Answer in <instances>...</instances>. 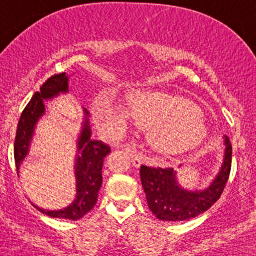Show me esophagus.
I'll list each match as a JSON object with an SVG mask.
<instances>
[{"label":"esophagus","mask_w":256,"mask_h":256,"mask_svg":"<svg viewBox=\"0 0 256 256\" xmlns=\"http://www.w3.org/2000/svg\"><path fill=\"white\" fill-rule=\"evenodd\" d=\"M126 152H128V154L130 155L132 165H134V167H140V164H142V160H143L142 154H140V152L134 150V149H126Z\"/></svg>","instance_id":"34e87169"}]
</instances>
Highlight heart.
<instances>
[{
	"instance_id": "b5f03b06",
	"label": "heart",
	"mask_w": 256,
	"mask_h": 256,
	"mask_svg": "<svg viewBox=\"0 0 256 256\" xmlns=\"http://www.w3.org/2000/svg\"><path fill=\"white\" fill-rule=\"evenodd\" d=\"M98 124L110 136H119L131 116L149 128L148 140L161 154H177L198 144L206 136V122L192 102L161 90H137L128 98V110L107 95L94 104Z\"/></svg>"
}]
</instances>
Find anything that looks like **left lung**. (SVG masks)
Wrapping results in <instances>:
<instances>
[{"label":"left lung","instance_id":"1","mask_svg":"<svg viewBox=\"0 0 256 256\" xmlns=\"http://www.w3.org/2000/svg\"><path fill=\"white\" fill-rule=\"evenodd\" d=\"M224 155L216 177L204 189H186L182 186L173 168H155L140 166V180L149 210L158 220L182 222L198 216L212 207L220 198L231 170L232 146L224 136ZM182 167V165H179Z\"/></svg>","mask_w":256,"mask_h":256}]
</instances>
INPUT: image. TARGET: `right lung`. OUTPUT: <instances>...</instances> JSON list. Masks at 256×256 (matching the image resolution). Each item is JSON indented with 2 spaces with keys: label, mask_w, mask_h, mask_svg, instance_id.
I'll list each match as a JSON object with an SVG mask.
<instances>
[{
  "label": "right lung",
  "mask_w": 256,
  "mask_h": 256,
  "mask_svg": "<svg viewBox=\"0 0 256 256\" xmlns=\"http://www.w3.org/2000/svg\"><path fill=\"white\" fill-rule=\"evenodd\" d=\"M70 77L71 76H67L66 73H60L49 78L40 86V91L34 92L31 101L22 113L16 128V142H14V158H16L18 174L30 152L38 122L46 116L44 102L71 92ZM83 116L82 128L77 138V152H76L74 166H73L76 178L74 200L67 207L55 210H44L32 204L40 213L52 218L78 220L90 212L98 202V192L102 185L104 158L110 152V146L101 140H91L90 113L84 107Z\"/></svg>",
  "instance_id": "right-lung-1"
}]
</instances>
